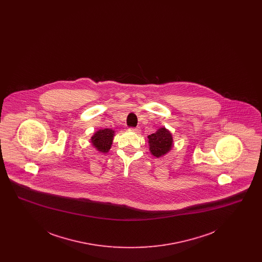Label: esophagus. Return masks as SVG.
I'll return each instance as SVG.
<instances>
[{"label": "esophagus", "mask_w": 262, "mask_h": 262, "mask_svg": "<svg viewBox=\"0 0 262 262\" xmlns=\"http://www.w3.org/2000/svg\"><path fill=\"white\" fill-rule=\"evenodd\" d=\"M132 130H134L135 133H139V132H140V128H139V127H133Z\"/></svg>", "instance_id": "34e87169"}]
</instances>
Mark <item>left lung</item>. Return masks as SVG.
Instances as JSON below:
<instances>
[{
  "instance_id": "obj_1",
  "label": "left lung",
  "mask_w": 262,
  "mask_h": 262,
  "mask_svg": "<svg viewBox=\"0 0 262 262\" xmlns=\"http://www.w3.org/2000/svg\"><path fill=\"white\" fill-rule=\"evenodd\" d=\"M147 137L150 153L157 158L168 153L173 147V137L166 127H160Z\"/></svg>"
}]
</instances>
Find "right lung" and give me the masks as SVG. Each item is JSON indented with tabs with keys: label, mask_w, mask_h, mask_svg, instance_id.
<instances>
[{
	"label": "right lung",
	"mask_w": 262,
	"mask_h": 262,
	"mask_svg": "<svg viewBox=\"0 0 262 262\" xmlns=\"http://www.w3.org/2000/svg\"><path fill=\"white\" fill-rule=\"evenodd\" d=\"M114 134L115 132L110 128L99 129L91 137V143L99 152L107 153L111 148Z\"/></svg>",
	"instance_id": "right-lung-1"
}]
</instances>
